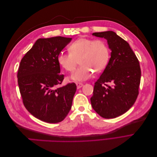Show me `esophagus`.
Segmentation results:
<instances>
[{"instance_id":"1","label":"esophagus","mask_w":157,"mask_h":157,"mask_svg":"<svg viewBox=\"0 0 157 157\" xmlns=\"http://www.w3.org/2000/svg\"><path fill=\"white\" fill-rule=\"evenodd\" d=\"M76 85H77V89H80L83 86V84L82 83H80V82H77L76 83Z\"/></svg>"}]
</instances>
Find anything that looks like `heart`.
Instances as JSON below:
<instances>
[{"label": "heart", "instance_id": "heart-1", "mask_svg": "<svg viewBox=\"0 0 157 157\" xmlns=\"http://www.w3.org/2000/svg\"><path fill=\"white\" fill-rule=\"evenodd\" d=\"M68 50L69 53L61 52L58 55V61L65 71L72 72L79 60L80 66L71 76V78L76 82L90 78L94 71H103L110 57L109 46L102 39L80 38L69 46Z\"/></svg>", "mask_w": 157, "mask_h": 157}]
</instances>
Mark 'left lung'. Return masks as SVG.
Instances as JSON below:
<instances>
[{
	"label": "left lung",
	"mask_w": 157,
	"mask_h": 157,
	"mask_svg": "<svg viewBox=\"0 0 157 157\" xmlns=\"http://www.w3.org/2000/svg\"><path fill=\"white\" fill-rule=\"evenodd\" d=\"M92 35L105 39L111 53L105 70L94 84L90 101L99 116L114 118L129 110L138 96L140 62L129 44L116 33L108 31ZM109 82L111 86L105 84Z\"/></svg>",
	"instance_id": "8db88e82"
}]
</instances>
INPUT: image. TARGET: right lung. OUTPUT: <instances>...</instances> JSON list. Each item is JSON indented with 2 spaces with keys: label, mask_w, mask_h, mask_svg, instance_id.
Wrapping results in <instances>:
<instances>
[{
  "label": "right lung",
  "mask_w": 157,
  "mask_h": 157,
  "mask_svg": "<svg viewBox=\"0 0 157 157\" xmlns=\"http://www.w3.org/2000/svg\"><path fill=\"white\" fill-rule=\"evenodd\" d=\"M71 38L38 39L21 60L17 82L23 105L32 115L48 123L62 121L72 106L77 86L63 82L58 57Z\"/></svg>",
  "instance_id": "add662e5"
}]
</instances>
